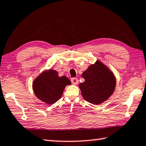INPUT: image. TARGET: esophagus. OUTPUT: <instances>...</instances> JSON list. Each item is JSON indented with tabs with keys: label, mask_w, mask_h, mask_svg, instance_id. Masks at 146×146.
<instances>
[{
	"label": "esophagus",
	"mask_w": 146,
	"mask_h": 146,
	"mask_svg": "<svg viewBox=\"0 0 146 146\" xmlns=\"http://www.w3.org/2000/svg\"><path fill=\"white\" fill-rule=\"evenodd\" d=\"M71 81V82H72V84H74V85H76L78 84V79H77V78H75V77H73V78H72L70 79Z\"/></svg>",
	"instance_id": "obj_1"
}]
</instances>
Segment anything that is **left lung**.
Masks as SVG:
<instances>
[{"label":"left lung","instance_id":"1","mask_svg":"<svg viewBox=\"0 0 146 146\" xmlns=\"http://www.w3.org/2000/svg\"><path fill=\"white\" fill-rule=\"evenodd\" d=\"M85 81L79 84L82 96L87 102L100 105L111 96L116 85L114 74L99 60L82 74Z\"/></svg>","mask_w":146,"mask_h":146}]
</instances>
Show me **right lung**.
Listing matches in <instances>:
<instances>
[{
  "instance_id": "1",
  "label": "right lung",
  "mask_w": 146,
  "mask_h": 146,
  "mask_svg": "<svg viewBox=\"0 0 146 146\" xmlns=\"http://www.w3.org/2000/svg\"><path fill=\"white\" fill-rule=\"evenodd\" d=\"M70 84L67 77H59L56 71L50 69L44 71L35 79L33 89L38 99L52 105L60 99L65 86Z\"/></svg>"
}]
</instances>
